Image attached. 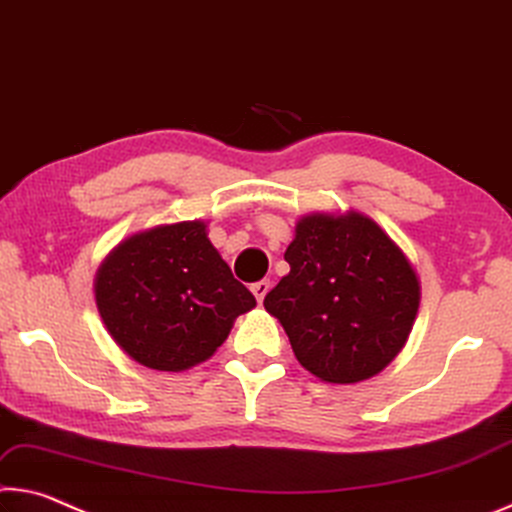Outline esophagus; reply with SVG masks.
<instances>
[{"label":"esophagus","mask_w":512,"mask_h":512,"mask_svg":"<svg viewBox=\"0 0 512 512\" xmlns=\"http://www.w3.org/2000/svg\"><path fill=\"white\" fill-rule=\"evenodd\" d=\"M251 292H254V297H256L258 304H263L265 295H267V292H270V281H267V279H263V281H256L254 286H251Z\"/></svg>","instance_id":"1"}]
</instances>
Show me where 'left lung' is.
<instances>
[{
    "label": "left lung",
    "instance_id": "left-lung-1",
    "mask_svg": "<svg viewBox=\"0 0 512 512\" xmlns=\"http://www.w3.org/2000/svg\"><path fill=\"white\" fill-rule=\"evenodd\" d=\"M286 261L290 274L267 292L263 306L317 379L365 381L406 345L420 308V279L370 217L304 215Z\"/></svg>",
    "mask_w": 512,
    "mask_h": 512
}]
</instances>
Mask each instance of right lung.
Wrapping results in <instances>:
<instances>
[{
	"mask_svg": "<svg viewBox=\"0 0 512 512\" xmlns=\"http://www.w3.org/2000/svg\"><path fill=\"white\" fill-rule=\"evenodd\" d=\"M95 299L122 351L158 372L204 363L233 320L256 306L201 220L154 226L122 240L99 265Z\"/></svg>",
	"mask_w": 512,
	"mask_h": 512,
	"instance_id": "obj_1",
	"label": "right lung"
}]
</instances>
